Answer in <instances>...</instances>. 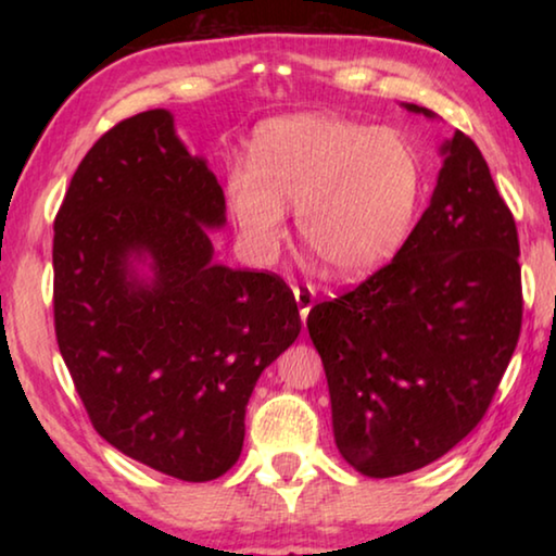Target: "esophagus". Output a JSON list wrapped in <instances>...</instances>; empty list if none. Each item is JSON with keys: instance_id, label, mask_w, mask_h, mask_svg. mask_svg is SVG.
I'll return each mask as SVG.
<instances>
[{"instance_id": "obj_1", "label": "esophagus", "mask_w": 556, "mask_h": 556, "mask_svg": "<svg viewBox=\"0 0 556 556\" xmlns=\"http://www.w3.org/2000/svg\"><path fill=\"white\" fill-rule=\"evenodd\" d=\"M294 296H296V304H299L301 321H306V316H308V312H312V306H314V301H316L314 285H296L294 287Z\"/></svg>"}]
</instances>
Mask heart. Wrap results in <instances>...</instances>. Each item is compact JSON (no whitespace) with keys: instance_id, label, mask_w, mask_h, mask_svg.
<instances>
[{"instance_id":"1","label":"heart","mask_w":556,"mask_h":556,"mask_svg":"<svg viewBox=\"0 0 556 556\" xmlns=\"http://www.w3.org/2000/svg\"><path fill=\"white\" fill-rule=\"evenodd\" d=\"M425 191V164L407 137L336 115L262 125L250 166L228 172V205L242 242L271 257L296 208L306 250L331 275L351 277L388 260L407 238Z\"/></svg>"}]
</instances>
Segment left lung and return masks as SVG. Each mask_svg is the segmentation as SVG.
<instances>
[{
	"label": "left lung",
	"mask_w": 556,
	"mask_h": 556,
	"mask_svg": "<svg viewBox=\"0 0 556 556\" xmlns=\"http://www.w3.org/2000/svg\"><path fill=\"white\" fill-rule=\"evenodd\" d=\"M444 154L429 208L397 255L306 318L336 446L372 478L409 473L466 439L522 328L513 213L473 139L456 131Z\"/></svg>",
	"instance_id": "8db88e82"
}]
</instances>
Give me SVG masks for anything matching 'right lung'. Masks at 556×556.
<instances>
[{"mask_svg":"<svg viewBox=\"0 0 556 556\" xmlns=\"http://www.w3.org/2000/svg\"><path fill=\"white\" fill-rule=\"evenodd\" d=\"M225 195L166 110L108 129L75 168L53 223V326L98 434L178 481L238 460L262 370L296 341L294 291L275 271L213 262L205 225ZM155 281L128 277L129 254Z\"/></svg>","mask_w":556,"mask_h":556,"instance_id":"add662e5","label":"right lung"}]
</instances>
